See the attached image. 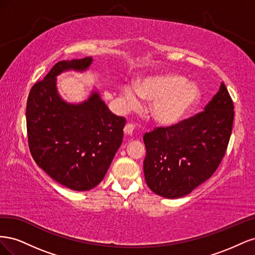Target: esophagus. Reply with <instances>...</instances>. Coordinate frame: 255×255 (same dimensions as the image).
Segmentation results:
<instances>
[{
	"label": "esophagus",
	"instance_id": "obj_1",
	"mask_svg": "<svg viewBox=\"0 0 255 255\" xmlns=\"http://www.w3.org/2000/svg\"><path fill=\"white\" fill-rule=\"evenodd\" d=\"M134 128H135V126L133 123H128V125H126L125 128H123V130H125V133L127 135H132L134 132Z\"/></svg>",
	"mask_w": 255,
	"mask_h": 255
}]
</instances>
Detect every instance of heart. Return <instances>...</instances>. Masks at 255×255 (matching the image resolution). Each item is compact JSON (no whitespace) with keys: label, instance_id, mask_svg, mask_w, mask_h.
I'll return each mask as SVG.
<instances>
[{"label":"heart","instance_id":"heart-1","mask_svg":"<svg viewBox=\"0 0 255 255\" xmlns=\"http://www.w3.org/2000/svg\"><path fill=\"white\" fill-rule=\"evenodd\" d=\"M122 99L128 107L138 104L139 97L152 102L150 115L161 127H173L186 119L202 101V91L186 76L175 72H158L138 79L136 87L123 85Z\"/></svg>","mask_w":255,"mask_h":255}]
</instances>
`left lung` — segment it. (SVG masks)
<instances>
[{"label": "left lung", "instance_id": "obj_1", "mask_svg": "<svg viewBox=\"0 0 255 255\" xmlns=\"http://www.w3.org/2000/svg\"><path fill=\"white\" fill-rule=\"evenodd\" d=\"M233 111L232 99L221 83L204 112L144 134L143 172L149 188L160 197L177 199L210 179L226 154Z\"/></svg>", "mask_w": 255, "mask_h": 255}]
</instances>
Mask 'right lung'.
Wrapping results in <instances>:
<instances>
[{
	"label": "right lung",
	"instance_id": "right-lung-1",
	"mask_svg": "<svg viewBox=\"0 0 255 255\" xmlns=\"http://www.w3.org/2000/svg\"><path fill=\"white\" fill-rule=\"evenodd\" d=\"M92 57L61 60L30 89L26 127L30 154L43 171L65 187L86 191L105 176L122 143L126 119L114 115L97 89L80 103H69L57 76L85 72Z\"/></svg>",
	"mask_w": 255,
	"mask_h": 255
}]
</instances>
